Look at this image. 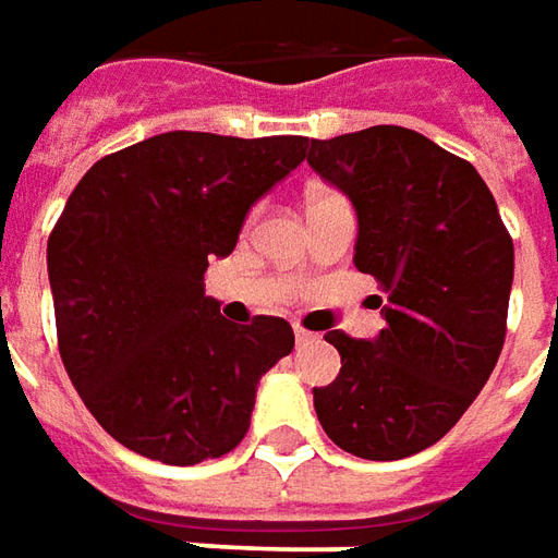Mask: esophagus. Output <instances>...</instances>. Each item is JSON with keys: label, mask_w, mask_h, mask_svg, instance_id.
I'll use <instances>...</instances> for the list:
<instances>
[{"label": "esophagus", "mask_w": 558, "mask_h": 558, "mask_svg": "<svg viewBox=\"0 0 558 558\" xmlns=\"http://www.w3.org/2000/svg\"><path fill=\"white\" fill-rule=\"evenodd\" d=\"M314 339H317V332L295 327V342H299V344H308V342H314Z\"/></svg>", "instance_id": "1"}]
</instances>
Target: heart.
<instances>
[{"label": "heart", "instance_id": "1", "mask_svg": "<svg viewBox=\"0 0 558 558\" xmlns=\"http://www.w3.org/2000/svg\"><path fill=\"white\" fill-rule=\"evenodd\" d=\"M317 198H327V195H317ZM317 198H311V201H317Z\"/></svg>", "mask_w": 558, "mask_h": 558}]
</instances>
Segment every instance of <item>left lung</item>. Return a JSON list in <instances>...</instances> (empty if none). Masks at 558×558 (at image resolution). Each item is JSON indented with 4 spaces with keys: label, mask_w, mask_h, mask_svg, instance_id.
Returning a JSON list of instances; mask_svg holds the SVG:
<instances>
[{
    "label": "left lung",
    "mask_w": 558,
    "mask_h": 558,
    "mask_svg": "<svg viewBox=\"0 0 558 558\" xmlns=\"http://www.w3.org/2000/svg\"><path fill=\"white\" fill-rule=\"evenodd\" d=\"M308 165L357 214L354 265L388 302L375 339L329 329L342 369L314 388L327 437L366 461L434 446L501 357L513 241L476 168L397 124L311 140Z\"/></svg>",
    "instance_id": "obj_1"
}]
</instances>
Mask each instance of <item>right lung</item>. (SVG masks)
Here are the masks:
<instances>
[{"instance_id":"right-lung-1","label":"right lung","mask_w":558,"mask_h":558,"mask_svg":"<svg viewBox=\"0 0 558 558\" xmlns=\"http://www.w3.org/2000/svg\"><path fill=\"white\" fill-rule=\"evenodd\" d=\"M308 136L170 131L112 151L78 180L48 238L57 342L106 434L161 464L231 452L293 327H234L204 293L250 207L305 161Z\"/></svg>"}]
</instances>
